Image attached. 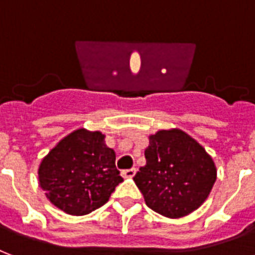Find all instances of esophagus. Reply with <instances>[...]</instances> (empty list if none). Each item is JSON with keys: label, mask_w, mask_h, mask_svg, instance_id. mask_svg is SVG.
Instances as JSON below:
<instances>
[{"label": "esophagus", "mask_w": 255, "mask_h": 255, "mask_svg": "<svg viewBox=\"0 0 255 255\" xmlns=\"http://www.w3.org/2000/svg\"><path fill=\"white\" fill-rule=\"evenodd\" d=\"M135 172L137 169L135 168H131V169H125V171H122V176L124 177H133L135 175Z\"/></svg>", "instance_id": "1"}]
</instances>
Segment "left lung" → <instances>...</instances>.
Listing matches in <instances>:
<instances>
[{
  "instance_id": "left-lung-1",
  "label": "left lung",
  "mask_w": 255,
  "mask_h": 255,
  "mask_svg": "<svg viewBox=\"0 0 255 255\" xmlns=\"http://www.w3.org/2000/svg\"><path fill=\"white\" fill-rule=\"evenodd\" d=\"M146 164L133 177L145 203L166 218H181L203 204L216 180L212 158L183 130L149 137Z\"/></svg>"
}]
</instances>
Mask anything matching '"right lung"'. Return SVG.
<instances>
[{
  "instance_id": "add662e5",
  "label": "right lung",
  "mask_w": 255,
  "mask_h": 255,
  "mask_svg": "<svg viewBox=\"0 0 255 255\" xmlns=\"http://www.w3.org/2000/svg\"><path fill=\"white\" fill-rule=\"evenodd\" d=\"M122 180L105 135L86 129L64 137L39 168L40 187L49 202L70 215L102 207Z\"/></svg>"
}]
</instances>
